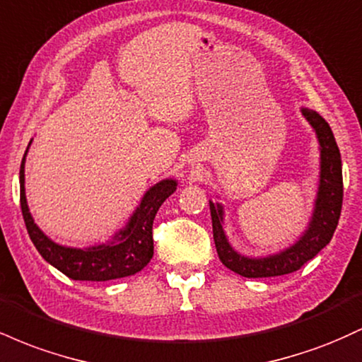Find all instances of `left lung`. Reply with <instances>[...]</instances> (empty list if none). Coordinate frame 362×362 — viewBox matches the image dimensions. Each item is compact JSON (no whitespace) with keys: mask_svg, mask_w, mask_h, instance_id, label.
<instances>
[{"mask_svg":"<svg viewBox=\"0 0 362 362\" xmlns=\"http://www.w3.org/2000/svg\"><path fill=\"white\" fill-rule=\"evenodd\" d=\"M303 115L308 119L318 134L320 146H322V173H320V190L313 219L300 242L279 255L267 257V259H247V257L238 255L224 236L221 206H214L213 202H209L213 236L219 260L228 269L243 277H274L300 271L306 262L313 259L323 247L330 243L339 224L344 197L342 161H340L339 146L330 126L322 115L308 109H303Z\"/></svg>","mask_w":362,"mask_h":362,"instance_id":"left-lung-1","label":"left lung"}]
</instances>
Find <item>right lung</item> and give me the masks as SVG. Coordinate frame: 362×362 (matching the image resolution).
Returning <instances> with one entry per match:
<instances>
[{
  "label": "right lung",
  "instance_id": "add662e5",
  "mask_svg": "<svg viewBox=\"0 0 362 362\" xmlns=\"http://www.w3.org/2000/svg\"><path fill=\"white\" fill-rule=\"evenodd\" d=\"M23 163L25 156L20 167V206H22L25 226L35 248L49 264L74 281L119 279V277L132 276L146 267L153 257V221L160 206L167 201L168 195L175 192V182L163 180L148 190L138 211L131 218V223L119 233L117 242L88 248V250H76V248L56 245L37 228L28 213L27 199H25Z\"/></svg>",
  "mask_w": 362,
  "mask_h": 362
}]
</instances>
